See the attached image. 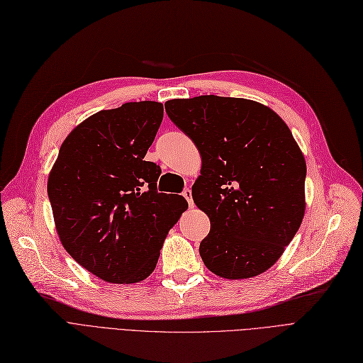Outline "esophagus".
<instances>
[{
  "mask_svg": "<svg viewBox=\"0 0 363 363\" xmlns=\"http://www.w3.org/2000/svg\"><path fill=\"white\" fill-rule=\"evenodd\" d=\"M182 195H183V196L186 198V201H187V204H189V206L192 207V206H194V199H192V191L189 189V187H187V189H184Z\"/></svg>",
  "mask_w": 363,
  "mask_h": 363,
  "instance_id": "1",
  "label": "esophagus"
}]
</instances>
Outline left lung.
Returning a JSON list of instances; mask_svg holds the SVG:
<instances>
[{"mask_svg":"<svg viewBox=\"0 0 363 363\" xmlns=\"http://www.w3.org/2000/svg\"><path fill=\"white\" fill-rule=\"evenodd\" d=\"M165 111L201 155L192 196L210 219L199 245L206 267L227 279L266 272L305 215L306 164L289 126L239 97L174 99Z\"/></svg>","mask_w":363,"mask_h":363,"instance_id":"1","label":"left lung"}]
</instances>
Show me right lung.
Returning <instances> with one entry per match:
<instances>
[{
	"instance_id": "obj_1",
	"label": "right lung",
	"mask_w": 363,
	"mask_h": 363,
	"mask_svg": "<svg viewBox=\"0 0 363 363\" xmlns=\"http://www.w3.org/2000/svg\"><path fill=\"white\" fill-rule=\"evenodd\" d=\"M162 118L164 105L150 101L97 112L70 132L49 174L62 246L104 281L145 279L187 208L182 195L157 192L160 167L144 160Z\"/></svg>"
}]
</instances>
